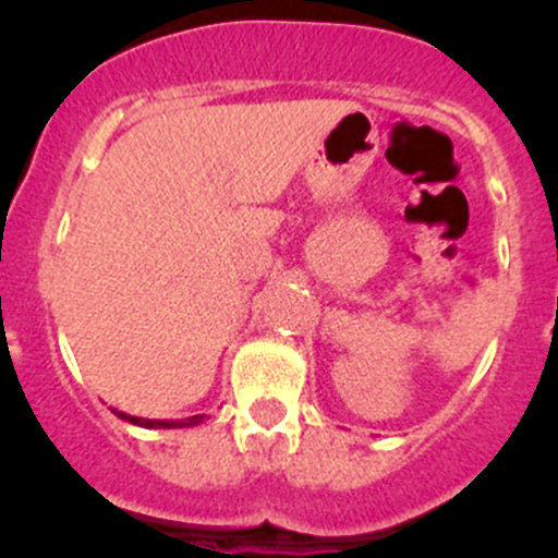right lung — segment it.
I'll list each match as a JSON object with an SVG mask.
<instances>
[{"mask_svg": "<svg viewBox=\"0 0 558 558\" xmlns=\"http://www.w3.org/2000/svg\"><path fill=\"white\" fill-rule=\"evenodd\" d=\"M118 418L129 421L134 426H145V429H183V426H196L205 421V415H191V418H178V421H159V418H137V415H126L121 410H112Z\"/></svg>", "mask_w": 558, "mask_h": 558, "instance_id": "obj_1", "label": "right lung"}]
</instances>
